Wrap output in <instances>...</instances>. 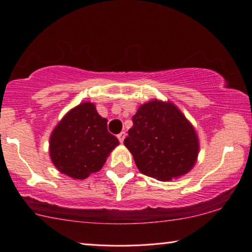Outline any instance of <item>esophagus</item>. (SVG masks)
<instances>
[{
	"label": "esophagus",
	"instance_id": "34e87169",
	"mask_svg": "<svg viewBox=\"0 0 252 252\" xmlns=\"http://www.w3.org/2000/svg\"><path fill=\"white\" fill-rule=\"evenodd\" d=\"M126 133L124 132V131H122L121 133H119V135H117V138H119V141H120L121 143H123L124 138H126Z\"/></svg>",
	"mask_w": 252,
	"mask_h": 252
}]
</instances>
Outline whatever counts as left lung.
Segmentation results:
<instances>
[{
    "label": "left lung",
    "mask_w": 252,
    "mask_h": 252,
    "mask_svg": "<svg viewBox=\"0 0 252 252\" xmlns=\"http://www.w3.org/2000/svg\"><path fill=\"white\" fill-rule=\"evenodd\" d=\"M124 145L145 176L172 180L189 173L199 154L194 126L173 103L157 98L142 104L132 116Z\"/></svg>",
    "instance_id": "left-lung-1"
}]
</instances>
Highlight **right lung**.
I'll return each instance as SVG.
<instances>
[{
    "instance_id": "obj_1",
    "label": "right lung",
    "mask_w": 252,
    "mask_h": 252,
    "mask_svg": "<svg viewBox=\"0 0 252 252\" xmlns=\"http://www.w3.org/2000/svg\"><path fill=\"white\" fill-rule=\"evenodd\" d=\"M119 144V139L108 132L107 119L98 115L95 104L84 102L69 110L53 129L50 157L62 173L86 179L102 168Z\"/></svg>"
}]
</instances>
